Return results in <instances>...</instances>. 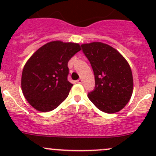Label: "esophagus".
Wrapping results in <instances>:
<instances>
[{
  "instance_id": "esophagus-1",
  "label": "esophagus",
  "mask_w": 156,
  "mask_h": 156,
  "mask_svg": "<svg viewBox=\"0 0 156 156\" xmlns=\"http://www.w3.org/2000/svg\"><path fill=\"white\" fill-rule=\"evenodd\" d=\"M82 82H83V81H82V79H81V78H80V79H78V81H77V83H78V84H81Z\"/></svg>"
}]
</instances>
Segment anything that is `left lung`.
I'll return each mask as SVG.
<instances>
[{"instance_id":"8db88e82","label":"left lung","mask_w":156,"mask_h":156,"mask_svg":"<svg viewBox=\"0 0 156 156\" xmlns=\"http://www.w3.org/2000/svg\"><path fill=\"white\" fill-rule=\"evenodd\" d=\"M95 76V89L87 94L97 108L106 113L119 112L133 94L131 69L125 58L112 47L92 42L81 44Z\"/></svg>"}]
</instances>
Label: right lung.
<instances>
[{
	"mask_svg": "<svg viewBox=\"0 0 156 156\" xmlns=\"http://www.w3.org/2000/svg\"><path fill=\"white\" fill-rule=\"evenodd\" d=\"M79 44L53 41L36 50L25 64L21 87L28 103L40 112H50L68 97L69 59L80 51Z\"/></svg>",
	"mask_w": 156,
	"mask_h": 156,
	"instance_id": "obj_1",
	"label": "right lung"
}]
</instances>
